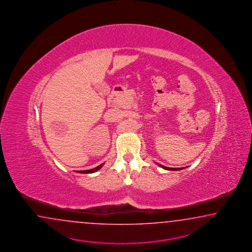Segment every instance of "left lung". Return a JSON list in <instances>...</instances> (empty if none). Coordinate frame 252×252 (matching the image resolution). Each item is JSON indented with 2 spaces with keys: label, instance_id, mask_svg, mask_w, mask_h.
<instances>
[{
  "label": "left lung",
  "instance_id": "obj_1",
  "mask_svg": "<svg viewBox=\"0 0 252 252\" xmlns=\"http://www.w3.org/2000/svg\"><path fill=\"white\" fill-rule=\"evenodd\" d=\"M160 167L163 168V169H165V170H170V171H176V170H182V169H184V168H170L166 167V166H163L162 164H159V163H157Z\"/></svg>",
  "mask_w": 252,
  "mask_h": 252
}]
</instances>
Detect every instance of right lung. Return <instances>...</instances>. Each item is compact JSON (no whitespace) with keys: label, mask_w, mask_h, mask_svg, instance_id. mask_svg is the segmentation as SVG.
Segmentation results:
<instances>
[{"label":"right lung","mask_w":252,"mask_h":252,"mask_svg":"<svg viewBox=\"0 0 252 252\" xmlns=\"http://www.w3.org/2000/svg\"><path fill=\"white\" fill-rule=\"evenodd\" d=\"M104 163H101L100 165L96 166L95 168L93 169H90V170H85V171H78V173H81V174H92V173H95L96 171H98L102 166H103Z\"/></svg>","instance_id":"obj_1"}]
</instances>
